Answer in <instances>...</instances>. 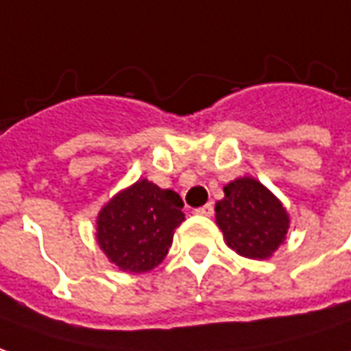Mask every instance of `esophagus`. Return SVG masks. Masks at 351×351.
Masks as SVG:
<instances>
[{
	"label": "esophagus",
	"mask_w": 351,
	"mask_h": 351,
	"mask_svg": "<svg viewBox=\"0 0 351 351\" xmlns=\"http://www.w3.org/2000/svg\"><path fill=\"white\" fill-rule=\"evenodd\" d=\"M194 213L195 215H202V217H211L213 215V206H211V204H206L204 207H197Z\"/></svg>",
	"instance_id": "1"
}]
</instances>
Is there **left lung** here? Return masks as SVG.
I'll use <instances>...</instances> for the list:
<instances>
[{
    "label": "left lung",
    "instance_id": "1",
    "mask_svg": "<svg viewBox=\"0 0 351 351\" xmlns=\"http://www.w3.org/2000/svg\"><path fill=\"white\" fill-rule=\"evenodd\" d=\"M215 204V223L226 245L247 259H269L285 244L290 215L267 186L252 176H240L223 188Z\"/></svg>",
    "mask_w": 351,
    "mask_h": 351
}]
</instances>
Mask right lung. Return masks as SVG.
<instances>
[{"mask_svg":"<svg viewBox=\"0 0 351 351\" xmlns=\"http://www.w3.org/2000/svg\"><path fill=\"white\" fill-rule=\"evenodd\" d=\"M182 221L180 195L140 178L101 207L95 219V242L121 271L147 273L165 259Z\"/></svg>","mask_w":351,"mask_h":351,"instance_id":"1","label":"right lung"}]
</instances>
